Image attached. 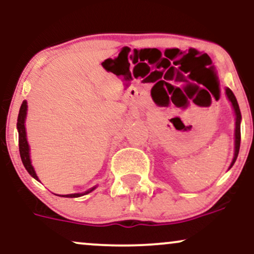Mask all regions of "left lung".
<instances>
[{
    "instance_id": "8db88e82",
    "label": "left lung",
    "mask_w": 254,
    "mask_h": 254,
    "mask_svg": "<svg viewBox=\"0 0 254 254\" xmlns=\"http://www.w3.org/2000/svg\"><path fill=\"white\" fill-rule=\"evenodd\" d=\"M226 94H227V97H228V99L230 100V103H232L233 107H234L235 116H237V123H235V153H234V159H233L232 165H230V167H232V166L234 165L235 160H237V157H238L239 149H240V139H241L240 121H241V112H240V109H239V105H238L237 98H235L234 93H233L229 88H227L226 89Z\"/></svg>"
}]
</instances>
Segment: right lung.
I'll list each match as a JSON object with an SVG mask.
<instances>
[{
	"mask_svg": "<svg viewBox=\"0 0 254 254\" xmlns=\"http://www.w3.org/2000/svg\"><path fill=\"white\" fill-rule=\"evenodd\" d=\"M26 111H27V103L24 100V103L21 104L19 111V117H17V130H19V150H20V156H21V161L24 164L25 168L27 170L28 173L31 174L34 179L38 180V177L34 172L33 167L31 165V159H30V148H28L27 138H26V130H25V118H26ZM95 188L90 189V190L83 192V193H72V194H65L63 197H69V198H75L83 196V194L89 193L90 191L94 190Z\"/></svg>",
	"mask_w": 254,
	"mask_h": 254,
	"instance_id": "obj_1",
	"label": "right lung"
}]
</instances>
